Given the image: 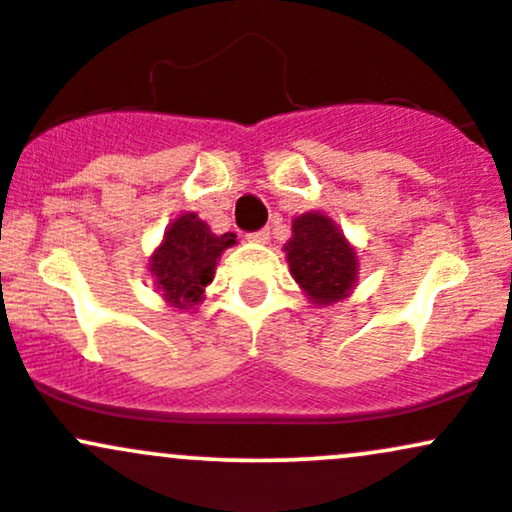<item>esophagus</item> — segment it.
Masks as SVG:
<instances>
[{
	"instance_id": "34e87169",
	"label": "esophagus",
	"mask_w": 512,
	"mask_h": 512,
	"mask_svg": "<svg viewBox=\"0 0 512 512\" xmlns=\"http://www.w3.org/2000/svg\"><path fill=\"white\" fill-rule=\"evenodd\" d=\"M268 239H271V232H268V229H258V232L249 234V241H254V244H268Z\"/></svg>"
}]
</instances>
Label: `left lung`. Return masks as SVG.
<instances>
[{"mask_svg":"<svg viewBox=\"0 0 512 512\" xmlns=\"http://www.w3.org/2000/svg\"><path fill=\"white\" fill-rule=\"evenodd\" d=\"M293 236L283 246L290 276L317 307L349 298L359 283V256L332 217L305 212L293 219Z\"/></svg>","mask_w":512,"mask_h":512,"instance_id":"left-lung-1","label":"left lung"}]
</instances>
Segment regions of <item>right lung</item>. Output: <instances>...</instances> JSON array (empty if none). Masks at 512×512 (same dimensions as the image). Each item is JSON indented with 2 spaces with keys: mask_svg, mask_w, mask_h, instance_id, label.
I'll return each instance as SVG.
<instances>
[{
  "mask_svg": "<svg viewBox=\"0 0 512 512\" xmlns=\"http://www.w3.org/2000/svg\"><path fill=\"white\" fill-rule=\"evenodd\" d=\"M236 244V234H214L195 212H183L168 224L161 244L148 258L156 293L175 310H192L214 280L219 256Z\"/></svg>",
  "mask_w": 512,
  "mask_h": 512,
  "instance_id": "1",
  "label": "right lung"
}]
</instances>
